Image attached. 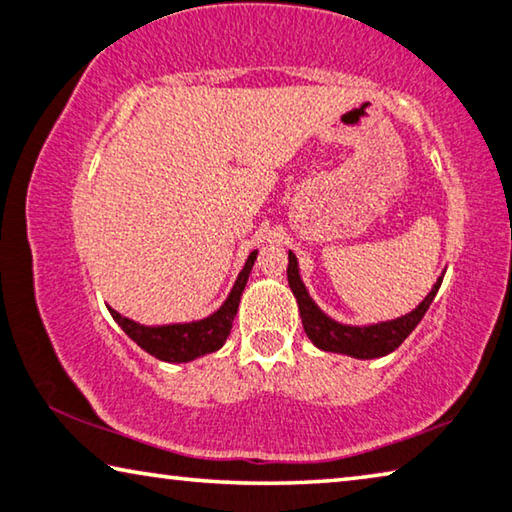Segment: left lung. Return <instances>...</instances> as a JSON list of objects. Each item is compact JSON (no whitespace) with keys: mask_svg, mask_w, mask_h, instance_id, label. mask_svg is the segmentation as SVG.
<instances>
[{"mask_svg":"<svg viewBox=\"0 0 512 512\" xmlns=\"http://www.w3.org/2000/svg\"><path fill=\"white\" fill-rule=\"evenodd\" d=\"M442 279L444 274L435 281V286H432L430 293L423 297V302L416 306L414 311L405 313V316L384 322H373V325H345V322H338L332 316H327V313L316 304V300L309 295V290H306L302 281L297 256L293 251H288V286L293 290L297 306H300L306 336H309L311 343L320 350L336 352V355H348L355 359L387 357L389 352L396 350L398 345L414 332V327L419 325L421 318L426 316L428 306L435 300L439 286H442Z\"/></svg>","mask_w":512,"mask_h":512,"instance_id":"1","label":"left lung"}]
</instances>
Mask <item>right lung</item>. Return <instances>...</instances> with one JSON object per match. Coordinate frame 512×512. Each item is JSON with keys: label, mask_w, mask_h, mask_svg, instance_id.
<instances>
[{"label": "right lung", "mask_w": 512, "mask_h": 512, "mask_svg": "<svg viewBox=\"0 0 512 512\" xmlns=\"http://www.w3.org/2000/svg\"><path fill=\"white\" fill-rule=\"evenodd\" d=\"M258 256V249L251 251L247 256L245 265L235 279L229 297L219 306L215 313L192 320V322H171V325H141L137 320H130L107 306L112 318L116 320L125 334L135 341L141 350L153 355L160 361H169V364H187L199 357H206L210 352H217L226 343L231 334L233 318L238 313V304L242 297V290L247 286V279L251 274V267Z\"/></svg>", "instance_id": "right-lung-1"}]
</instances>
